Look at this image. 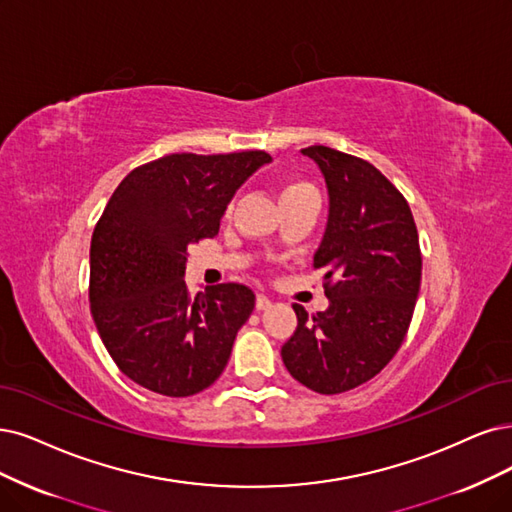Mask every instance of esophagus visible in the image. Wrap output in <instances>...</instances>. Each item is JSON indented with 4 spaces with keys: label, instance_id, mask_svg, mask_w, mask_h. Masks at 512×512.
I'll return each instance as SVG.
<instances>
[{
    "label": "esophagus",
    "instance_id": "1",
    "mask_svg": "<svg viewBox=\"0 0 512 512\" xmlns=\"http://www.w3.org/2000/svg\"><path fill=\"white\" fill-rule=\"evenodd\" d=\"M270 306H272V299H270L268 295L259 293V295H257V299H255V308H257V310H268Z\"/></svg>",
    "mask_w": 512,
    "mask_h": 512
}]
</instances>
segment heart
<instances>
[{
  "label": "heart",
  "instance_id": "obj_1",
  "mask_svg": "<svg viewBox=\"0 0 512 512\" xmlns=\"http://www.w3.org/2000/svg\"><path fill=\"white\" fill-rule=\"evenodd\" d=\"M306 189H314V187H312V185H308V183H304V181H295V183H289V185L282 187V194H280V198H282V196H291V194H297V192H306Z\"/></svg>",
  "mask_w": 512,
  "mask_h": 512
}]
</instances>
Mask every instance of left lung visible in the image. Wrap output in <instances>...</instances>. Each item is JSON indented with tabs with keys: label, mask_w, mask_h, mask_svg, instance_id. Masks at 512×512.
<instances>
[{
	"label": "left lung",
	"mask_w": 512,
	"mask_h": 512,
	"mask_svg": "<svg viewBox=\"0 0 512 512\" xmlns=\"http://www.w3.org/2000/svg\"><path fill=\"white\" fill-rule=\"evenodd\" d=\"M329 189V221L314 255L327 270L329 308L308 316L293 304L297 329L282 363L299 384L339 394L369 382L399 352L422 280V251L405 196L373 164L310 145Z\"/></svg>",
	"instance_id": "obj_1"
}]
</instances>
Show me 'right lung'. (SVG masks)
I'll list each match as a JSON object with an SVG mask.
<instances>
[{
    "mask_svg": "<svg viewBox=\"0 0 512 512\" xmlns=\"http://www.w3.org/2000/svg\"><path fill=\"white\" fill-rule=\"evenodd\" d=\"M272 156L170 154L137 166L109 198L90 240V312L118 369L164 396H192L227 365L255 293L223 282L192 297L187 246L219 232L236 189Z\"/></svg>",
    "mask_w": 512,
    "mask_h": 512,
    "instance_id": "obj_1",
    "label": "right lung"
}]
</instances>
